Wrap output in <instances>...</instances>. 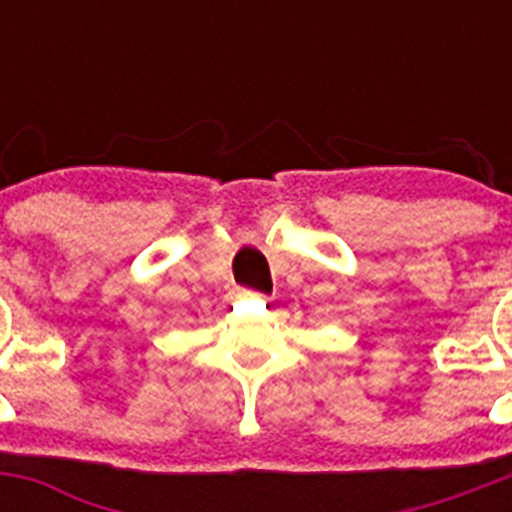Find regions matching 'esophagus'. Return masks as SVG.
<instances>
[{
    "instance_id": "1",
    "label": "esophagus",
    "mask_w": 512,
    "mask_h": 512,
    "mask_svg": "<svg viewBox=\"0 0 512 512\" xmlns=\"http://www.w3.org/2000/svg\"><path fill=\"white\" fill-rule=\"evenodd\" d=\"M241 297H256V300H266V297L259 295V292H241Z\"/></svg>"
}]
</instances>
